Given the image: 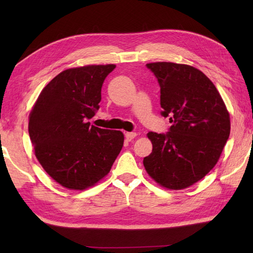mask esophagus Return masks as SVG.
Instances as JSON below:
<instances>
[{
    "instance_id": "obj_1",
    "label": "esophagus",
    "mask_w": 253,
    "mask_h": 253,
    "mask_svg": "<svg viewBox=\"0 0 253 253\" xmlns=\"http://www.w3.org/2000/svg\"><path fill=\"white\" fill-rule=\"evenodd\" d=\"M136 136H137L136 132H126L125 133V138H126V140H128V141H131L132 139L136 138Z\"/></svg>"
}]
</instances>
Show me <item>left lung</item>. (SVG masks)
<instances>
[{
	"mask_svg": "<svg viewBox=\"0 0 253 253\" xmlns=\"http://www.w3.org/2000/svg\"><path fill=\"white\" fill-rule=\"evenodd\" d=\"M161 88V114L169 132L150 131L152 153L143 159L147 173L162 187L185 189L202 179L221 157L230 120L221 94L199 69L169 62L147 64Z\"/></svg>",
	"mask_w": 253,
	"mask_h": 253,
	"instance_id": "8db88e82",
	"label": "left lung"
}]
</instances>
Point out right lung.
I'll use <instances>...</instances> for the list:
<instances>
[{
	"label": "right lung",
	"instance_id": "1",
	"mask_svg": "<svg viewBox=\"0 0 253 253\" xmlns=\"http://www.w3.org/2000/svg\"><path fill=\"white\" fill-rule=\"evenodd\" d=\"M116 66L88 65L58 74L38 96L29 115L36 158L61 186L84 190L105 177L124 144L120 130L91 126L101 88Z\"/></svg>",
	"mask_w": 253,
	"mask_h": 253
}]
</instances>
